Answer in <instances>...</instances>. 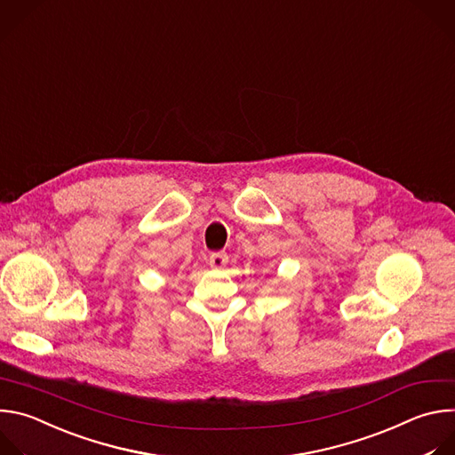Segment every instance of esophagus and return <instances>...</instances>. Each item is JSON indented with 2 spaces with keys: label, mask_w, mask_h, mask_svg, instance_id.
I'll return each instance as SVG.
<instances>
[{
  "label": "esophagus",
  "mask_w": 455,
  "mask_h": 455,
  "mask_svg": "<svg viewBox=\"0 0 455 455\" xmlns=\"http://www.w3.org/2000/svg\"><path fill=\"white\" fill-rule=\"evenodd\" d=\"M228 263V254L226 252H212L210 254V265L213 268H224Z\"/></svg>",
  "instance_id": "obj_1"
}]
</instances>
